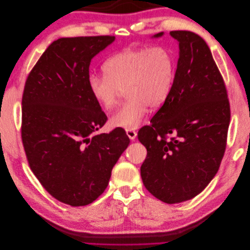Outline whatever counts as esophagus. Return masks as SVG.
<instances>
[{
    "instance_id": "34e87169",
    "label": "esophagus",
    "mask_w": 250,
    "mask_h": 250,
    "mask_svg": "<svg viewBox=\"0 0 250 250\" xmlns=\"http://www.w3.org/2000/svg\"><path fill=\"white\" fill-rule=\"evenodd\" d=\"M126 134L131 141H133L135 138H137V131L133 129H126Z\"/></svg>"
}]
</instances>
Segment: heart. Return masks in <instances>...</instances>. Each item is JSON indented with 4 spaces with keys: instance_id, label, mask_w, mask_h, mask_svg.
<instances>
[{
    "instance_id": "heart-1",
    "label": "heart",
    "mask_w": 250,
    "mask_h": 250,
    "mask_svg": "<svg viewBox=\"0 0 250 250\" xmlns=\"http://www.w3.org/2000/svg\"><path fill=\"white\" fill-rule=\"evenodd\" d=\"M105 76L90 75L88 89L98 105L110 110L121 90L128 99L113 113L115 127L137 128L148 111L168 99L176 76V55L167 47L127 49L108 58L103 64Z\"/></svg>"
}]
</instances>
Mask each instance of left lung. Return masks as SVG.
Segmentation results:
<instances>
[{
  "instance_id": "8db88e82",
  "label": "left lung",
  "mask_w": 250,
  "mask_h": 250,
  "mask_svg": "<svg viewBox=\"0 0 250 250\" xmlns=\"http://www.w3.org/2000/svg\"><path fill=\"white\" fill-rule=\"evenodd\" d=\"M170 34L179 42L175 80L138 138L147 149L141 166L144 186L172 204L194 198L216 175L226 148L230 106L207 42L191 31Z\"/></svg>"
}]
</instances>
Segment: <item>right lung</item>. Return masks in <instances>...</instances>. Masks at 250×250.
<instances>
[{
	"label": "right lung",
	"mask_w": 250,
	"mask_h": 250,
	"mask_svg": "<svg viewBox=\"0 0 250 250\" xmlns=\"http://www.w3.org/2000/svg\"><path fill=\"white\" fill-rule=\"evenodd\" d=\"M115 36L53 42L29 73L21 98V142L36 178L72 207L95 201L129 145L123 128L94 135L107 121L88 89L92 58Z\"/></svg>",
	"instance_id": "1"
}]
</instances>
